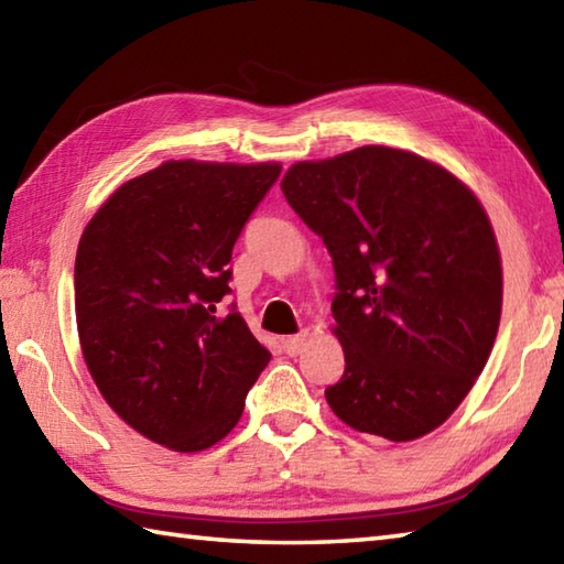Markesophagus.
Returning <instances> with one entry per match:
<instances>
[{
  "label": "esophagus",
  "instance_id": "obj_1",
  "mask_svg": "<svg viewBox=\"0 0 564 564\" xmlns=\"http://www.w3.org/2000/svg\"><path fill=\"white\" fill-rule=\"evenodd\" d=\"M305 339H307V333L291 335V337H283V339H281V347H283L285 355L295 357V355H301V351H303V347H305Z\"/></svg>",
  "mask_w": 564,
  "mask_h": 564
}]
</instances>
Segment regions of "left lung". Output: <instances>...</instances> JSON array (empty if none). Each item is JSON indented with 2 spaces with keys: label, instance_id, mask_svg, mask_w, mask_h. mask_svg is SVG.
<instances>
[{
  "label": "left lung",
  "instance_id": "1",
  "mask_svg": "<svg viewBox=\"0 0 564 564\" xmlns=\"http://www.w3.org/2000/svg\"><path fill=\"white\" fill-rule=\"evenodd\" d=\"M335 263L345 373L325 399L391 443L433 433L487 367L503 271L494 227L443 165L389 147L297 161L281 181Z\"/></svg>",
  "mask_w": 564,
  "mask_h": 564
}]
</instances>
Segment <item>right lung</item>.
Here are the masks:
<instances>
[{
  "mask_svg": "<svg viewBox=\"0 0 564 564\" xmlns=\"http://www.w3.org/2000/svg\"><path fill=\"white\" fill-rule=\"evenodd\" d=\"M281 163L165 161L119 185L75 257V319L109 408L175 452L231 433L271 351L229 293L231 247Z\"/></svg>",
  "mask_w": 564,
  "mask_h": 564,
  "instance_id": "1",
  "label": "right lung"
}]
</instances>
